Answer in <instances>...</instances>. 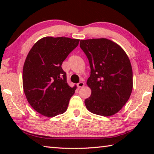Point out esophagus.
<instances>
[{
  "mask_svg": "<svg viewBox=\"0 0 154 154\" xmlns=\"http://www.w3.org/2000/svg\"><path fill=\"white\" fill-rule=\"evenodd\" d=\"M77 85L78 88H83L85 85V84L83 82H80L79 83H77Z\"/></svg>",
  "mask_w": 154,
  "mask_h": 154,
  "instance_id": "obj_1",
  "label": "esophagus"
}]
</instances>
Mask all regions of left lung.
<instances>
[{
  "mask_svg": "<svg viewBox=\"0 0 154 154\" xmlns=\"http://www.w3.org/2000/svg\"><path fill=\"white\" fill-rule=\"evenodd\" d=\"M80 48L89 60L92 90L85 100L88 111L102 116L118 113L127 103L132 90V69L126 52L107 38L81 40Z\"/></svg>",
  "mask_w": 154,
  "mask_h": 154,
  "instance_id": "8db88e82",
  "label": "left lung"
}]
</instances>
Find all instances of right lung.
Here are the masks:
<instances>
[{"label":"right lung","instance_id":"right-lung-1","mask_svg":"<svg viewBox=\"0 0 154 154\" xmlns=\"http://www.w3.org/2000/svg\"><path fill=\"white\" fill-rule=\"evenodd\" d=\"M79 39L46 36L28 53L23 67V88L30 106L46 117L66 111L77 86L70 87L62 64L79 44Z\"/></svg>","mask_w":154,"mask_h":154}]
</instances>
